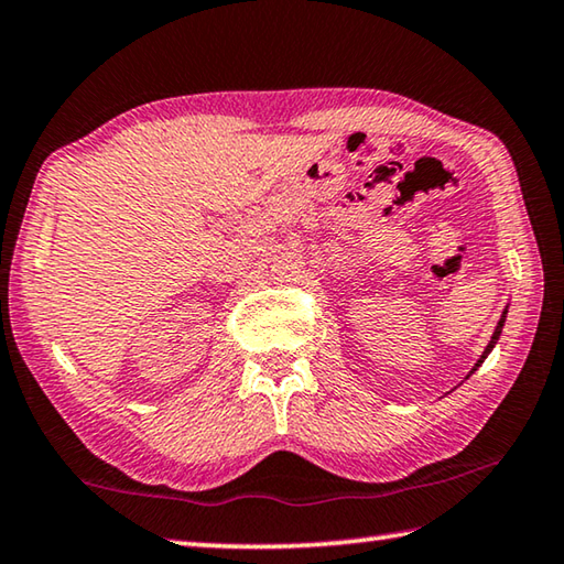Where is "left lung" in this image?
Instances as JSON below:
<instances>
[{
	"instance_id": "1",
	"label": "left lung",
	"mask_w": 564,
	"mask_h": 564,
	"mask_svg": "<svg viewBox=\"0 0 564 564\" xmlns=\"http://www.w3.org/2000/svg\"><path fill=\"white\" fill-rule=\"evenodd\" d=\"M505 318H508V308H505L502 311V318H500V323H498V328H495V333H492V338H490V343H488V348H485L482 350V356H480V360H477L475 362V368L473 370H477V366H480V362L485 360V358H488V352L495 348V343H498V338H500V333H502V326H505Z\"/></svg>"
}]
</instances>
